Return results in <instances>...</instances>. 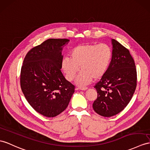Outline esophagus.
Wrapping results in <instances>:
<instances>
[{
    "instance_id": "34e87169",
    "label": "esophagus",
    "mask_w": 150,
    "mask_h": 150,
    "mask_svg": "<svg viewBox=\"0 0 150 150\" xmlns=\"http://www.w3.org/2000/svg\"><path fill=\"white\" fill-rule=\"evenodd\" d=\"M87 89H88V88H86V87L79 88V90H82V91H85V90H86Z\"/></svg>"
}]
</instances>
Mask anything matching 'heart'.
<instances>
[{"label":"heart","mask_w":150,"mask_h":150,"mask_svg":"<svg viewBox=\"0 0 150 150\" xmlns=\"http://www.w3.org/2000/svg\"><path fill=\"white\" fill-rule=\"evenodd\" d=\"M71 57L62 60V69L69 81H72L79 73L76 84L79 86L88 85L94 79L103 78L107 72L112 58L111 47L105 44H82L74 47Z\"/></svg>","instance_id":"heart-1"}]
</instances>
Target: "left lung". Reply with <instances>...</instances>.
<instances>
[{"mask_svg": "<svg viewBox=\"0 0 150 150\" xmlns=\"http://www.w3.org/2000/svg\"><path fill=\"white\" fill-rule=\"evenodd\" d=\"M112 58L104 76L94 86L97 98L93 109L104 117L117 115L129 103L137 85V71L129 51L111 39Z\"/></svg>", "mask_w": 150, "mask_h": 150, "instance_id": "obj_1", "label": "left lung"}]
</instances>
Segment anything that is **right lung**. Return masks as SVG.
<instances>
[{
    "label": "right lung",
    "mask_w": 150,
    "mask_h": 150,
    "mask_svg": "<svg viewBox=\"0 0 150 150\" xmlns=\"http://www.w3.org/2000/svg\"><path fill=\"white\" fill-rule=\"evenodd\" d=\"M69 40L49 39L33 47L25 56L21 69V90L28 103L38 112L54 117L68 106L74 86L60 69L63 47Z\"/></svg>",
    "instance_id": "1"
}]
</instances>
